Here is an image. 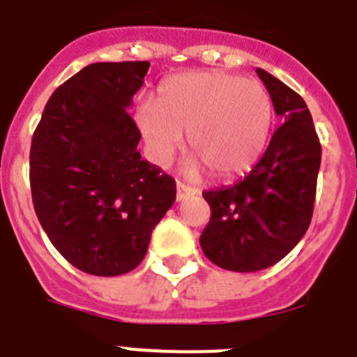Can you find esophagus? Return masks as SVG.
<instances>
[{
  "label": "esophagus",
  "instance_id": "esophagus-1",
  "mask_svg": "<svg viewBox=\"0 0 357 357\" xmlns=\"http://www.w3.org/2000/svg\"><path fill=\"white\" fill-rule=\"evenodd\" d=\"M198 193V189L191 188V185H185L184 182L176 181V200H184L188 195Z\"/></svg>",
  "mask_w": 357,
  "mask_h": 357
}]
</instances>
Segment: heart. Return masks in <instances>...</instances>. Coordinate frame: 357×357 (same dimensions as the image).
I'll return each mask as SVG.
<instances>
[{
  "label": "heart",
  "instance_id": "obj_1",
  "mask_svg": "<svg viewBox=\"0 0 357 357\" xmlns=\"http://www.w3.org/2000/svg\"><path fill=\"white\" fill-rule=\"evenodd\" d=\"M135 119L159 164L172 162L185 130L197 153L188 173L195 175L207 166L214 176L230 178L250 169L263 153L272 130L273 105L259 82L227 73L191 71L166 78L157 105H139Z\"/></svg>",
  "mask_w": 357,
  "mask_h": 357
}]
</instances>
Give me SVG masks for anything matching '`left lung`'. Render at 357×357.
I'll return each mask as SVG.
<instances>
[{"label": "left lung", "instance_id": "left-lung-1", "mask_svg": "<svg viewBox=\"0 0 357 357\" xmlns=\"http://www.w3.org/2000/svg\"><path fill=\"white\" fill-rule=\"evenodd\" d=\"M282 125L243 181L206 191L211 220L200 236L207 259L230 272H259L289 254L313 216L321 146L298 94L255 69Z\"/></svg>", "mask_w": 357, "mask_h": 357}]
</instances>
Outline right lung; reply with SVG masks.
<instances>
[{
	"label": "right lung",
	"mask_w": 357,
	"mask_h": 357,
	"mask_svg": "<svg viewBox=\"0 0 357 357\" xmlns=\"http://www.w3.org/2000/svg\"><path fill=\"white\" fill-rule=\"evenodd\" d=\"M150 62H96L59 87L31 137L30 188L44 232L75 268L98 277L134 270L176 185L141 159L128 114Z\"/></svg>",
	"instance_id": "obj_1"
}]
</instances>
